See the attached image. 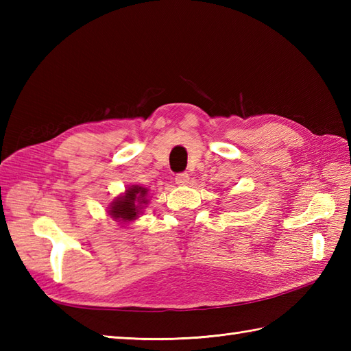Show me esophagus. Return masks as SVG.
Listing matches in <instances>:
<instances>
[{"label":"esophagus","instance_id":"1","mask_svg":"<svg viewBox=\"0 0 351 351\" xmlns=\"http://www.w3.org/2000/svg\"><path fill=\"white\" fill-rule=\"evenodd\" d=\"M175 182H176L178 185H180V187H185V185H189V182H190V176H189L187 173L176 175Z\"/></svg>","mask_w":351,"mask_h":351}]
</instances>
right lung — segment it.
<instances>
[{
  "label": "right lung",
  "mask_w": 351,
  "mask_h": 351,
  "mask_svg": "<svg viewBox=\"0 0 351 351\" xmlns=\"http://www.w3.org/2000/svg\"><path fill=\"white\" fill-rule=\"evenodd\" d=\"M147 189L143 185H130L123 193L116 196L113 202L108 205V215L121 225L137 220L143 214L145 205H147Z\"/></svg>",
  "instance_id": "1"
}]
</instances>
